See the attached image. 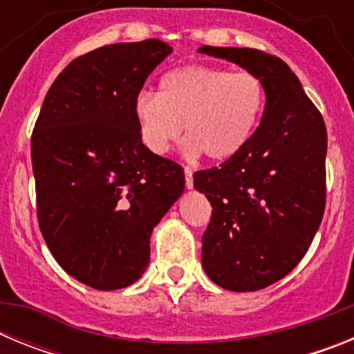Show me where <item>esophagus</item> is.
Instances as JSON below:
<instances>
[{"label": "esophagus", "instance_id": "obj_1", "mask_svg": "<svg viewBox=\"0 0 354 354\" xmlns=\"http://www.w3.org/2000/svg\"><path fill=\"white\" fill-rule=\"evenodd\" d=\"M184 177H186V187L192 189L193 187V171L192 168H184Z\"/></svg>", "mask_w": 354, "mask_h": 354}]
</instances>
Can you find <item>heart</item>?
<instances>
[{
	"instance_id": "heart-1",
	"label": "heart",
	"mask_w": 354,
	"mask_h": 354,
	"mask_svg": "<svg viewBox=\"0 0 354 354\" xmlns=\"http://www.w3.org/2000/svg\"><path fill=\"white\" fill-rule=\"evenodd\" d=\"M264 101V84L253 72L184 65L161 77L158 93L136 97L134 118L154 154L168 152L184 127L187 154L225 161L248 143Z\"/></svg>"
}]
</instances>
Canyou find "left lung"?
Masks as SVG:
<instances>
[{
    "instance_id": "obj_1",
    "label": "left lung",
    "mask_w": 354,
    "mask_h": 354,
    "mask_svg": "<svg viewBox=\"0 0 354 354\" xmlns=\"http://www.w3.org/2000/svg\"><path fill=\"white\" fill-rule=\"evenodd\" d=\"M261 77L262 120L248 143L220 167L193 174L212 205L202 236V266L236 292L259 290L305 257L326 205V126L289 65L248 48L202 46Z\"/></svg>"
}]
</instances>
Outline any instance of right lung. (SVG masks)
I'll return each mask as SVG.
<instances>
[{"label": "right lung", "mask_w": 354, "mask_h": 354, "mask_svg": "<svg viewBox=\"0 0 354 354\" xmlns=\"http://www.w3.org/2000/svg\"><path fill=\"white\" fill-rule=\"evenodd\" d=\"M170 53L149 39L77 56L31 134L40 232L56 262L93 289L145 273L150 234L184 192L183 167L150 152L134 118L143 83Z\"/></svg>", "instance_id": "add662e5"}]
</instances>
